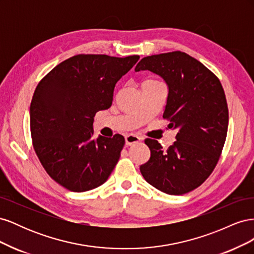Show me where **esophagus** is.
I'll return each instance as SVG.
<instances>
[{"mask_svg": "<svg viewBox=\"0 0 254 254\" xmlns=\"http://www.w3.org/2000/svg\"><path fill=\"white\" fill-rule=\"evenodd\" d=\"M141 140H142V137L137 136V135H135L133 133H129V134H127L125 136V143L128 146H131V145H133V144H135L137 142H140Z\"/></svg>", "mask_w": 254, "mask_h": 254, "instance_id": "34e87169", "label": "esophagus"}]
</instances>
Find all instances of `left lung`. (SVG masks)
Instances as JSON below:
<instances>
[{
    "mask_svg": "<svg viewBox=\"0 0 254 254\" xmlns=\"http://www.w3.org/2000/svg\"><path fill=\"white\" fill-rule=\"evenodd\" d=\"M146 70L166 82L163 118L171 122L168 128L178 132L167 150L158 141L146 139L150 158L140 171L163 193L186 194L211 175L224 148L229 124L225 91L209 68L180 51L144 57L134 71Z\"/></svg>",
    "mask_w": 254,
    "mask_h": 254,
    "instance_id": "left-lung-1",
    "label": "left lung"
}]
</instances>
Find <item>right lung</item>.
<instances>
[{
  "label": "right lung",
  "instance_id": "add662e5",
  "mask_svg": "<svg viewBox=\"0 0 254 254\" xmlns=\"http://www.w3.org/2000/svg\"><path fill=\"white\" fill-rule=\"evenodd\" d=\"M139 59L76 55L37 86L29 108L34 149L51 178L68 190L98 188L117 165L124 136L93 139L94 117L110 108L115 84Z\"/></svg>",
  "mask_w": 254,
  "mask_h": 254
}]
</instances>
